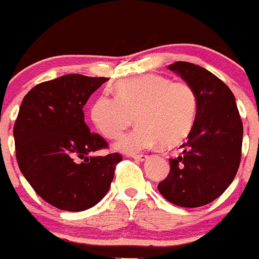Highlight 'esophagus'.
I'll return each instance as SVG.
<instances>
[{
    "mask_svg": "<svg viewBox=\"0 0 259 259\" xmlns=\"http://www.w3.org/2000/svg\"><path fill=\"white\" fill-rule=\"evenodd\" d=\"M132 158H135V159H137V161L144 162V161H146L148 158H149V155H146V154H135V155H132Z\"/></svg>",
    "mask_w": 259,
    "mask_h": 259,
    "instance_id": "esophagus-1",
    "label": "esophagus"
}]
</instances>
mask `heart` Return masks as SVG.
<instances>
[{
    "mask_svg": "<svg viewBox=\"0 0 259 259\" xmlns=\"http://www.w3.org/2000/svg\"><path fill=\"white\" fill-rule=\"evenodd\" d=\"M134 131L116 143V149L136 153L161 141L174 146L188 136L196 120L197 97L185 81H171L154 74L120 80L115 97L102 95L91 106V120L107 139H118L132 123Z\"/></svg>",
    "mask_w": 259,
    "mask_h": 259,
    "instance_id": "b5f03b06",
    "label": "heart"
}]
</instances>
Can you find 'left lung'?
<instances>
[{"mask_svg": "<svg viewBox=\"0 0 259 259\" xmlns=\"http://www.w3.org/2000/svg\"><path fill=\"white\" fill-rule=\"evenodd\" d=\"M168 70L193 88L197 114L183 153L170 159V174L158 191L174 205L200 207L217 200L235 179L242 123L233 93L210 71L189 62H175Z\"/></svg>", "mask_w": 259, "mask_h": 259, "instance_id": "obj_1", "label": "left lung"}]
</instances>
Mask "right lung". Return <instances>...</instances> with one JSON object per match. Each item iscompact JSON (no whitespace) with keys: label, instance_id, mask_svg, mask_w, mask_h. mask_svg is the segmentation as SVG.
<instances>
[{"label":"right lung","instance_id":"obj_1","mask_svg":"<svg viewBox=\"0 0 259 259\" xmlns=\"http://www.w3.org/2000/svg\"><path fill=\"white\" fill-rule=\"evenodd\" d=\"M106 77L70 74L37 84L23 98L14 140L17 161L42 200L67 211H83L109 192L122 155H93L107 148L91 134L83 106Z\"/></svg>","mask_w":259,"mask_h":259}]
</instances>
